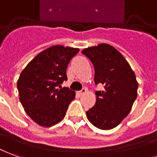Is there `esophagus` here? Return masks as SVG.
Wrapping results in <instances>:
<instances>
[{
    "instance_id": "34e87169",
    "label": "esophagus",
    "mask_w": 157,
    "mask_h": 157,
    "mask_svg": "<svg viewBox=\"0 0 157 157\" xmlns=\"http://www.w3.org/2000/svg\"><path fill=\"white\" fill-rule=\"evenodd\" d=\"M86 92H87V90L85 89V88H83V89H82L80 91H78V94H79V95H83V94H84Z\"/></svg>"
}]
</instances>
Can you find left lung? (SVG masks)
<instances>
[{"label": "left lung", "mask_w": 157, "mask_h": 157, "mask_svg": "<svg viewBox=\"0 0 157 157\" xmlns=\"http://www.w3.org/2000/svg\"><path fill=\"white\" fill-rule=\"evenodd\" d=\"M94 67V83L105 85L96 91L94 106L86 112L88 120L100 130H111L129 115L137 97L138 82L121 52L106 43L83 49Z\"/></svg>", "instance_id": "8db88e82"}]
</instances>
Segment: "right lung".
I'll return each mask as SVG.
<instances>
[{
	"label": "right lung",
	"mask_w": 157,
	"mask_h": 157,
	"mask_svg": "<svg viewBox=\"0 0 157 157\" xmlns=\"http://www.w3.org/2000/svg\"><path fill=\"white\" fill-rule=\"evenodd\" d=\"M78 48L55 45L36 55L17 80L19 99L28 116L36 124L50 127L64 118L75 92L61 87L66 71Z\"/></svg>",
	"instance_id": "obj_1"
}]
</instances>
